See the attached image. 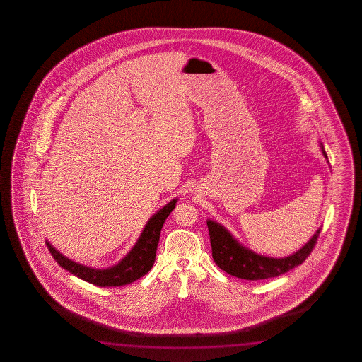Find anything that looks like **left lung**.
<instances>
[{"label": "left lung", "mask_w": 362, "mask_h": 362, "mask_svg": "<svg viewBox=\"0 0 362 362\" xmlns=\"http://www.w3.org/2000/svg\"><path fill=\"white\" fill-rule=\"evenodd\" d=\"M320 151L328 160L325 147L320 143ZM209 235L215 264L229 275L245 280H264L282 275L303 264L317 243L320 228L314 233L307 245L284 258L267 257L245 248L226 228L214 221H208Z\"/></svg>", "instance_id": "obj_1"}]
</instances>
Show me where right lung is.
<instances>
[{
	"label": "right lung",
	"instance_id": "1",
	"mask_svg": "<svg viewBox=\"0 0 362 362\" xmlns=\"http://www.w3.org/2000/svg\"><path fill=\"white\" fill-rule=\"evenodd\" d=\"M176 202L177 199H173L165 206L160 209L148 221L141 237L136 240L132 251L129 252L119 264L107 269H91L83 264H77L63 256L61 252L57 251L48 240H45V245L57 261V264H59L62 269L69 271L72 275L101 288L123 286L141 279L153 267L157 245L160 242V229L163 227L167 216L171 214L172 210L176 206Z\"/></svg>",
	"mask_w": 362,
	"mask_h": 362
}]
</instances>
